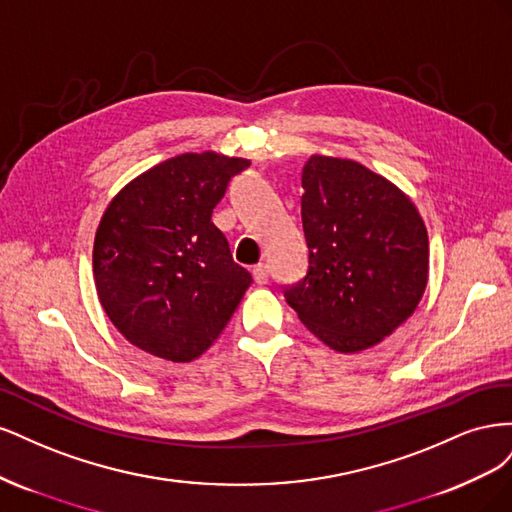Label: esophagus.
Segmentation results:
<instances>
[{
	"mask_svg": "<svg viewBox=\"0 0 512 512\" xmlns=\"http://www.w3.org/2000/svg\"><path fill=\"white\" fill-rule=\"evenodd\" d=\"M252 275H254V280H256V284H267L269 282V267L267 265H256L254 269H252Z\"/></svg>",
	"mask_w": 512,
	"mask_h": 512,
	"instance_id": "obj_1",
	"label": "esophagus"
}]
</instances>
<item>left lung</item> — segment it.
<instances>
[{"instance_id":"8db88e82","label":"left lung","mask_w":512,"mask_h":512,"mask_svg":"<svg viewBox=\"0 0 512 512\" xmlns=\"http://www.w3.org/2000/svg\"><path fill=\"white\" fill-rule=\"evenodd\" d=\"M301 185L309 267L301 282L284 286L286 303L337 352L376 346L425 292L421 213L397 185L352 160L312 156Z\"/></svg>"}]
</instances>
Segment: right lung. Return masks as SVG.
Returning a JSON list of instances; mask_svg holds the SVG:
<instances>
[{
    "instance_id": "obj_1",
    "label": "right lung",
    "mask_w": 512,
    "mask_h": 512,
    "mask_svg": "<svg viewBox=\"0 0 512 512\" xmlns=\"http://www.w3.org/2000/svg\"><path fill=\"white\" fill-rule=\"evenodd\" d=\"M250 160L181 153L130 181L106 207L94 280L106 316L130 344L188 363L220 337L252 275L232 260L211 213Z\"/></svg>"
}]
</instances>
